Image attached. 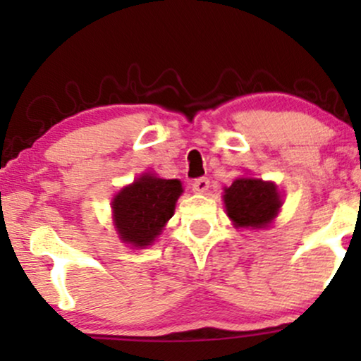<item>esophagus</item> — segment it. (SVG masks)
Returning <instances> with one entry per match:
<instances>
[{
	"label": "esophagus",
	"instance_id": "obj_1",
	"mask_svg": "<svg viewBox=\"0 0 361 361\" xmlns=\"http://www.w3.org/2000/svg\"><path fill=\"white\" fill-rule=\"evenodd\" d=\"M209 185H210L209 178L202 176V178H197V180H193L192 188H193V192H197V193H205L207 190H209Z\"/></svg>",
	"mask_w": 361,
	"mask_h": 361
}]
</instances>
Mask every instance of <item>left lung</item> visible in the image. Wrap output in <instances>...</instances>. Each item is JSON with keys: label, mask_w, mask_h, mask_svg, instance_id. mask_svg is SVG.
Returning <instances> with one entry per match:
<instances>
[{"label": "left lung", "mask_w": 361, "mask_h": 361, "mask_svg": "<svg viewBox=\"0 0 361 361\" xmlns=\"http://www.w3.org/2000/svg\"><path fill=\"white\" fill-rule=\"evenodd\" d=\"M227 215L238 227H263L279 212L281 200L276 186L252 178H239L224 195Z\"/></svg>", "instance_id": "obj_1"}]
</instances>
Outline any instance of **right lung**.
<instances>
[{
  "label": "right lung",
  "instance_id": "1",
  "mask_svg": "<svg viewBox=\"0 0 361 361\" xmlns=\"http://www.w3.org/2000/svg\"><path fill=\"white\" fill-rule=\"evenodd\" d=\"M183 188L178 180L144 175L114 198L115 226L123 243L144 247L154 241L173 212Z\"/></svg>",
  "mask_w": 361,
  "mask_h": 361
}]
</instances>
